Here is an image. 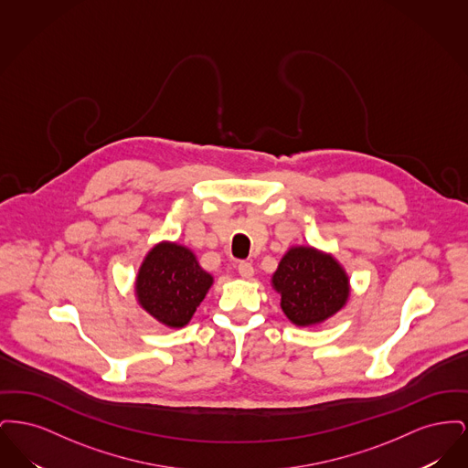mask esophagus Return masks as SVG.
<instances>
[{
  "label": "esophagus",
  "mask_w": 468,
  "mask_h": 468,
  "mask_svg": "<svg viewBox=\"0 0 468 468\" xmlns=\"http://www.w3.org/2000/svg\"><path fill=\"white\" fill-rule=\"evenodd\" d=\"M239 273H240L244 279H250V277L254 275V267H252L250 263H247V261H242V263L239 265Z\"/></svg>",
  "instance_id": "obj_1"
}]
</instances>
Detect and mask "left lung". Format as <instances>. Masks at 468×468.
Listing matches in <instances>:
<instances>
[{
  "mask_svg": "<svg viewBox=\"0 0 468 468\" xmlns=\"http://www.w3.org/2000/svg\"><path fill=\"white\" fill-rule=\"evenodd\" d=\"M271 286L281 309L296 326H314L340 311L351 294L349 277L332 254L314 247H291L282 256Z\"/></svg>",
  "mask_w": 468,
  "mask_h": 468,
  "instance_id": "left-lung-1",
  "label": "left lung"
}]
</instances>
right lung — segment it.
<instances>
[{
  "label": "right lung",
  "mask_w": 468,
  "mask_h": 468,
  "mask_svg": "<svg viewBox=\"0 0 468 468\" xmlns=\"http://www.w3.org/2000/svg\"><path fill=\"white\" fill-rule=\"evenodd\" d=\"M214 277L200 267L195 252L176 242H159L144 258L134 294L140 307L161 324L170 328L186 326Z\"/></svg>",
  "instance_id": "add662e5"
}]
</instances>
